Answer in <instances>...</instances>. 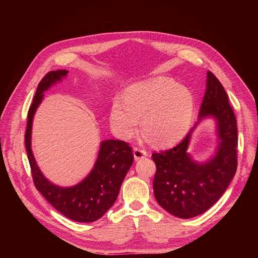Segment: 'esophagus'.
Here are the masks:
<instances>
[{
    "mask_svg": "<svg viewBox=\"0 0 258 258\" xmlns=\"http://www.w3.org/2000/svg\"><path fill=\"white\" fill-rule=\"evenodd\" d=\"M134 156H135V159L136 160H140L142 158H145L147 156V153L144 150H140L138 147L134 148Z\"/></svg>",
    "mask_w": 258,
    "mask_h": 258,
    "instance_id": "1",
    "label": "esophagus"
}]
</instances>
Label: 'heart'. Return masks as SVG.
I'll return each instance as SVG.
<instances>
[{"label":"heart","mask_w":258,"mask_h":258,"mask_svg":"<svg viewBox=\"0 0 258 258\" xmlns=\"http://www.w3.org/2000/svg\"><path fill=\"white\" fill-rule=\"evenodd\" d=\"M195 100L190 90L175 81L158 77L132 85L122 98H115L110 110L114 134L123 140L134 137L141 119L145 139L158 145H171L188 131Z\"/></svg>","instance_id":"obj_1"}]
</instances>
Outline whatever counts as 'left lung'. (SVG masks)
<instances>
[{
	"label": "left lung",
	"instance_id": "8db88e82",
	"mask_svg": "<svg viewBox=\"0 0 258 258\" xmlns=\"http://www.w3.org/2000/svg\"><path fill=\"white\" fill-rule=\"evenodd\" d=\"M206 86L196 124L177 145L152 155L157 168L153 182L155 198L167 212L179 218H191L209 210L227 189L237 170L235 113L222 84L210 71ZM206 118L216 120L218 145L213 156L199 163L186 150L192 131Z\"/></svg>",
	"mask_w": 258,
	"mask_h": 258
}]
</instances>
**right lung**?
I'll list each match as a JSON object with an SVG mask.
<instances>
[{
	"mask_svg": "<svg viewBox=\"0 0 258 258\" xmlns=\"http://www.w3.org/2000/svg\"><path fill=\"white\" fill-rule=\"evenodd\" d=\"M67 70L46 74L37 86L33 102L28 112L25 136L28 159L36 189L61 214L80 223H91L102 217L118 196L121 183L134 162V154L128 143L120 140L101 142L98 157L92 170L82 182L62 187L51 183L42 173L31 147L33 117L44 98V92L67 76Z\"/></svg>",
	"mask_w": 258,
	"mask_h": 258,
	"instance_id": "obj_1",
	"label": "right lung"
}]
</instances>
